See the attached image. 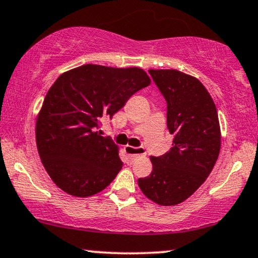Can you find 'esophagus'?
I'll return each mask as SVG.
<instances>
[{
    "instance_id": "esophagus-1",
    "label": "esophagus",
    "mask_w": 258,
    "mask_h": 258,
    "mask_svg": "<svg viewBox=\"0 0 258 258\" xmlns=\"http://www.w3.org/2000/svg\"><path fill=\"white\" fill-rule=\"evenodd\" d=\"M125 152L126 155L128 156V158L133 161L137 156H142V155H145V150L144 148H133V146H125Z\"/></svg>"
}]
</instances>
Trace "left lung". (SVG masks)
<instances>
[{
  "label": "left lung",
  "mask_w": 258,
  "mask_h": 258,
  "mask_svg": "<svg viewBox=\"0 0 258 258\" xmlns=\"http://www.w3.org/2000/svg\"><path fill=\"white\" fill-rule=\"evenodd\" d=\"M167 101V126L172 148L152 156V171L138 180L146 198L162 206H175L206 181L220 151L217 107L198 78L177 70H149Z\"/></svg>",
  "instance_id": "1"
}]
</instances>
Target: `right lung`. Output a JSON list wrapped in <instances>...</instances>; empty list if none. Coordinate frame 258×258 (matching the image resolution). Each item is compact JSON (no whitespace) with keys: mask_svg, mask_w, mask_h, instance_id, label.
<instances>
[{"mask_svg":"<svg viewBox=\"0 0 258 258\" xmlns=\"http://www.w3.org/2000/svg\"><path fill=\"white\" fill-rule=\"evenodd\" d=\"M151 83L139 68L87 64L67 71L47 91L35 125L39 156L52 181L65 193L87 198L116 177L118 146L102 137L110 118L137 91Z\"/></svg>","mask_w":258,"mask_h":258,"instance_id":"obj_1","label":"right lung"}]
</instances>
